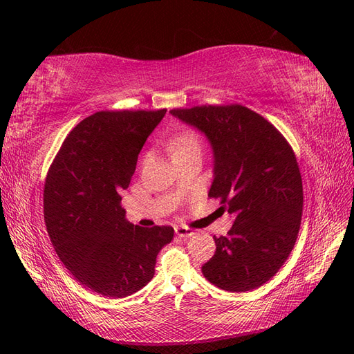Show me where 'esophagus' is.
Listing matches in <instances>:
<instances>
[{"label": "esophagus", "instance_id": "obj_1", "mask_svg": "<svg viewBox=\"0 0 354 354\" xmlns=\"http://www.w3.org/2000/svg\"><path fill=\"white\" fill-rule=\"evenodd\" d=\"M176 234L180 238H183V239H189L190 236H194L195 232L189 229V227H186V226H177L176 227Z\"/></svg>", "mask_w": 354, "mask_h": 354}]
</instances>
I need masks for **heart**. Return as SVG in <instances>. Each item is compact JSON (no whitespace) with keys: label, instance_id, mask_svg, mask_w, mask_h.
I'll return each instance as SVG.
<instances>
[{"label":"heart","instance_id":"obj_1","mask_svg":"<svg viewBox=\"0 0 354 354\" xmlns=\"http://www.w3.org/2000/svg\"><path fill=\"white\" fill-rule=\"evenodd\" d=\"M201 138L194 130H181L169 142V149L173 156L189 151H201Z\"/></svg>","mask_w":354,"mask_h":354}]
</instances>
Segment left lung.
I'll use <instances>...</instances> for the list:
<instances>
[{
	"label": "left lung",
	"mask_w": 354,
	"mask_h": 354,
	"mask_svg": "<svg viewBox=\"0 0 354 354\" xmlns=\"http://www.w3.org/2000/svg\"><path fill=\"white\" fill-rule=\"evenodd\" d=\"M208 137L214 152L209 198L234 221L214 238L216 254L202 266L224 291L261 286L291 254L301 224L303 181L291 145L277 128L242 104L169 111Z\"/></svg>",
	"instance_id": "8db88e82"
}]
</instances>
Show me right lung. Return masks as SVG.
Here are the masks:
<instances>
[{"label":"right lung","instance_id":"add662e5","mask_svg":"<svg viewBox=\"0 0 354 354\" xmlns=\"http://www.w3.org/2000/svg\"><path fill=\"white\" fill-rule=\"evenodd\" d=\"M167 109L102 111L68 134L44 185V220L60 261L81 285L104 297L140 291L156 255L173 241L171 226L125 220L121 194L138 153Z\"/></svg>","mask_w":354,"mask_h":354}]
</instances>
